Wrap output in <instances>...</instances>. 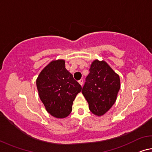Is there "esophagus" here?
Listing matches in <instances>:
<instances>
[{"label": "esophagus", "instance_id": "obj_1", "mask_svg": "<svg viewBox=\"0 0 152 152\" xmlns=\"http://www.w3.org/2000/svg\"><path fill=\"white\" fill-rule=\"evenodd\" d=\"M78 83L81 86H83V79H80V80H78Z\"/></svg>", "mask_w": 152, "mask_h": 152}]
</instances>
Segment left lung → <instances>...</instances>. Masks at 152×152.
Masks as SVG:
<instances>
[{"mask_svg": "<svg viewBox=\"0 0 152 152\" xmlns=\"http://www.w3.org/2000/svg\"><path fill=\"white\" fill-rule=\"evenodd\" d=\"M82 93L89 110L96 115L105 114L114 104L120 88L118 74L104 61H93Z\"/></svg>", "mask_w": 152, "mask_h": 152, "instance_id": "left-lung-1", "label": "left lung"}]
</instances>
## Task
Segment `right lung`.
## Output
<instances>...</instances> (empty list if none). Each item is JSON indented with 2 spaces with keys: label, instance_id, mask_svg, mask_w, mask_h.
Masks as SVG:
<instances>
[{
  "label": "right lung",
  "instance_id": "right-lung-1",
  "mask_svg": "<svg viewBox=\"0 0 152 152\" xmlns=\"http://www.w3.org/2000/svg\"><path fill=\"white\" fill-rule=\"evenodd\" d=\"M40 100L48 113L57 118L70 114L72 104L82 86L67 70L63 59L54 60L47 65L37 79Z\"/></svg>",
  "mask_w": 152,
  "mask_h": 152
}]
</instances>
